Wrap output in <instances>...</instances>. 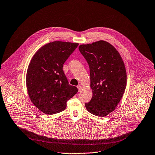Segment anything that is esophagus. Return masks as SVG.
Here are the masks:
<instances>
[{
  "label": "esophagus",
  "mask_w": 155,
  "mask_h": 155,
  "mask_svg": "<svg viewBox=\"0 0 155 155\" xmlns=\"http://www.w3.org/2000/svg\"><path fill=\"white\" fill-rule=\"evenodd\" d=\"M77 88L78 89V91H80L81 90V86H80V85L77 86Z\"/></svg>",
  "instance_id": "34e87169"
}]
</instances>
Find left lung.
Returning a JSON list of instances; mask_svg holds the SVG:
<instances>
[{"mask_svg": "<svg viewBox=\"0 0 155 155\" xmlns=\"http://www.w3.org/2000/svg\"><path fill=\"white\" fill-rule=\"evenodd\" d=\"M78 49L89 65L93 90L85 107L93 115L105 117L115 109L125 91L124 64L116 48L104 40L81 45Z\"/></svg>", "mask_w": 155, "mask_h": 155, "instance_id": "1", "label": "left lung"}]
</instances>
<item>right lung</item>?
<instances>
[{"label":"right lung","instance_id":"add662e5","mask_svg":"<svg viewBox=\"0 0 155 155\" xmlns=\"http://www.w3.org/2000/svg\"><path fill=\"white\" fill-rule=\"evenodd\" d=\"M78 45L54 41L43 46L32 57L26 74L27 90L33 104L43 113L63 111L67 101L77 93V87L69 84L62 68Z\"/></svg>","mask_w":155,"mask_h":155}]
</instances>
